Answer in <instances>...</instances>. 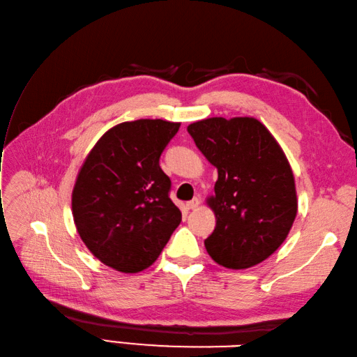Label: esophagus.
<instances>
[{"mask_svg": "<svg viewBox=\"0 0 357 357\" xmlns=\"http://www.w3.org/2000/svg\"><path fill=\"white\" fill-rule=\"evenodd\" d=\"M199 204H201V201H199L197 197H195V199H192V201H190V202H187V208H188V210H195V208H197Z\"/></svg>", "mask_w": 357, "mask_h": 357, "instance_id": "obj_1", "label": "esophagus"}]
</instances>
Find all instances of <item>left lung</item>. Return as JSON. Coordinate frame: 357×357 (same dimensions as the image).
<instances>
[{
  "label": "left lung",
  "instance_id": "1",
  "mask_svg": "<svg viewBox=\"0 0 357 357\" xmlns=\"http://www.w3.org/2000/svg\"><path fill=\"white\" fill-rule=\"evenodd\" d=\"M199 151L218 169L206 205L216 228L206 252L228 269L266 260L284 242L298 211L295 178L283 149L254 117H211L188 124Z\"/></svg>",
  "mask_w": 357,
  "mask_h": 357
}]
</instances>
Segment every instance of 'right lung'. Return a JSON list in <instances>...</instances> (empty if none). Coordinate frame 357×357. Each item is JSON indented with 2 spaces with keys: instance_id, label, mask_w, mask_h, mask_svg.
Masks as SVG:
<instances>
[{
  "instance_id": "obj_1",
  "label": "right lung",
  "mask_w": 357,
  "mask_h": 357,
  "mask_svg": "<svg viewBox=\"0 0 357 357\" xmlns=\"http://www.w3.org/2000/svg\"><path fill=\"white\" fill-rule=\"evenodd\" d=\"M181 123L124 121L106 130L85 158L71 195L74 223L89 252L123 273L158 259L182 214L170 201L160 156Z\"/></svg>"
}]
</instances>
